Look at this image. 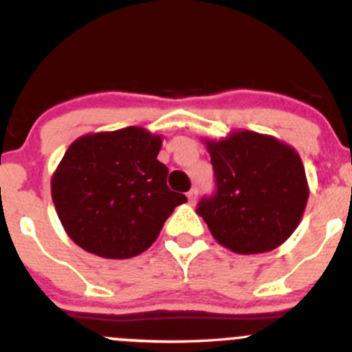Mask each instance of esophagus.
<instances>
[{"label":"esophagus","mask_w":352,"mask_h":352,"mask_svg":"<svg viewBox=\"0 0 352 352\" xmlns=\"http://www.w3.org/2000/svg\"><path fill=\"white\" fill-rule=\"evenodd\" d=\"M187 201H189V204H196L197 201V189H192L187 192Z\"/></svg>","instance_id":"34e87169"}]
</instances>
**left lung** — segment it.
<instances>
[{
  "label": "left lung",
  "instance_id": "left-lung-1",
  "mask_svg": "<svg viewBox=\"0 0 352 352\" xmlns=\"http://www.w3.org/2000/svg\"><path fill=\"white\" fill-rule=\"evenodd\" d=\"M216 177V196L196 212L214 240L235 254L271 252L293 235L307 208L303 162L293 146L255 131L204 140Z\"/></svg>",
  "mask_w": 352,
  "mask_h": 352
}]
</instances>
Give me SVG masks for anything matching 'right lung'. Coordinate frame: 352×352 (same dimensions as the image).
I'll list each match as a JSON object with an SVG mask.
<instances>
[{"label": "right lung", "instance_id": "right-lung-1", "mask_svg": "<svg viewBox=\"0 0 352 352\" xmlns=\"http://www.w3.org/2000/svg\"><path fill=\"white\" fill-rule=\"evenodd\" d=\"M162 134L129 126L90 133L69 144L51 179V196L71 240L104 258L148 250L184 194L166 186L156 160Z\"/></svg>", "mask_w": 352, "mask_h": 352}]
</instances>
